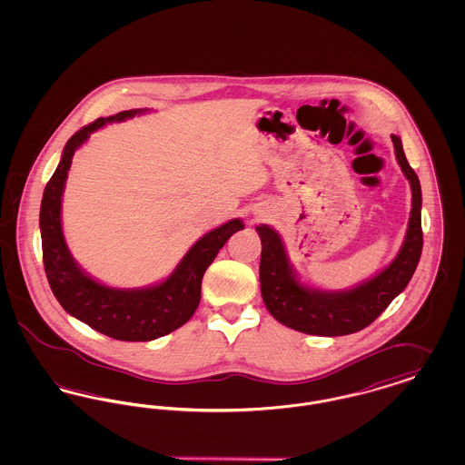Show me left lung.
I'll use <instances>...</instances> for the list:
<instances>
[{"label": "left lung", "mask_w": 465, "mask_h": 465, "mask_svg": "<svg viewBox=\"0 0 465 465\" xmlns=\"http://www.w3.org/2000/svg\"><path fill=\"white\" fill-rule=\"evenodd\" d=\"M401 171L411 184V214L398 256L373 279L349 291H321L302 284L281 235L268 224L256 226L262 239L260 282L268 312L284 326L317 336H343L361 331L391 305L411 281L420 262L421 190L419 176L410 167L401 139L391 135Z\"/></svg>", "instance_id": "1"}]
</instances>
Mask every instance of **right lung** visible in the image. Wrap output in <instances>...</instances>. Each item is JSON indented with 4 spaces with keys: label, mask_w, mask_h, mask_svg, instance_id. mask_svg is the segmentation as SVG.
<instances>
[{
    "label": "right lung",
    "mask_w": 465,
    "mask_h": 465,
    "mask_svg": "<svg viewBox=\"0 0 465 465\" xmlns=\"http://www.w3.org/2000/svg\"><path fill=\"white\" fill-rule=\"evenodd\" d=\"M144 111H120L108 118H97L73 134L54 176L45 186L40 209L45 273L54 296L67 313L92 330L122 341H152L188 322L199 307L205 270L226 241L243 228L242 220H232L205 233L192 245L176 270L152 288H108L94 281L73 260L61 224V202L73 155L97 129Z\"/></svg>",
    "instance_id": "obj_1"
}]
</instances>
